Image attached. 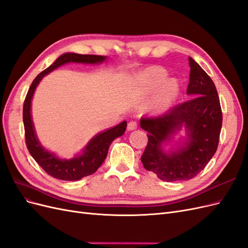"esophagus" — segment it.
<instances>
[{
	"instance_id": "esophagus-1",
	"label": "esophagus",
	"mask_w": 248,
	"mask_h": 248,
	"mask_svg": "<svg viewBox=\"0 0 248 248\" xmlns=\"http://www.w3.org/2000/svg\"><path fill=\"white\" fill-rule=\"evenodd\" d=\"M137 128H138V122L137 121H130L128 123V125H127V129L130 130V131L137 129Z\"/></svg>"
}]
</instances>
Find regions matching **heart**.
I'll use <instances>...</instances> for the list:
<instances>
[{"instance_id": "heart-1", "label": "heart", "mask_w": 248, "mask_h": 248, "mask_svg": "<svg viewBox=\"0 0 248 248\" xmlns=\"http://www.w3.org/2000/svg\"><path fill=\"white\" fill-rule=\"evenodd\" d=\"M167 74L164 73V71L159 70V69H154L149 71L148 73V78L153 82V85L155 86H159L161 82L166 79ZM178 92V85L176 80L171 79L170 80L166 87L163 88L162 92L159 96L158 100H157V108H164L168 107L170 102L175 98V96Z\"/></svg>"}]
</instances>
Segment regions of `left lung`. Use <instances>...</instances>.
<instances>
[{
	"mask_svg": "<svg viewBox=\"0 0 248 248\" xmlns=\"http://www.w3.org/2000/svg\"><path fill=\"white\" fill-rule=\"evenodd\" d=\"M190 74L187 94L191 98L163 114L140 118L148 132V144L140 159L147 170L167 182L196 177L215 154L219 142L222 112L213 80L189 58ZM184 124L189 140L176 153L164 154L161 144Z\"/></svg>",
	"mask_w": 248,
	"mask_h": 248,
	"instance_id": "left-lung-1",
	"label": "left lung"
}]
</instances>
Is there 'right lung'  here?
<instances>
[{"label":"right lung","instance_id":"add662e5","mask_svg":"<svg viewBox=\"0 0 248 248\" xmlns=\"http://www.w3.org/2000/svg\"><path fill=\"white\" fill-rule=\"evenodd\" d=\"M106 60L104 56L97 55H78V54H64L59 57L55 63L50 65L48 68L40 72L35 78L32 85L30 86L24 102L22 109V120L25 126V138L26 145L30 154L33 156L35 161L46 170V172L51 177L65 181H77L84 177L90 176L98 170L104 159L107 158L108 148L111 141L117 138L121 137L126 130L127 122L124 121L112 128L99 133L87 145L84 153L80 156L72 159H60L54 154L46 151L42 148L40 142L36 138L34 126L31 119V100L37 85L39 84L41 78L54 69L61 65L69 62L76 63H90L96 64Z\"/></svg>","mask_w":248,"mask_h":248}]
</instances>
